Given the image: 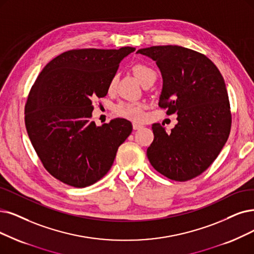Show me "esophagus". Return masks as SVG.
Returning a JSON list of instances; mask_svg holds the SVG:
<instances>
[{
  "mask_svg": "<svg viewBox=\"0 0 254 254\" xmlns=\"http://www.w3.org/2000/svg\"><path fill=\"white\" fill-rule=\"evenodd\" d=\"M132 127H133L134 130H138V129H140V128H143V126L139 125V124H136V123H133Z\"/></svg>",
  "mask_w": 254,
  "mask_h": 254,
  "instance_id": "esophagus-1",
  "label": "esophagus"
}]
</instances>
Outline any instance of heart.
<instances>
[{
	"mask_svg": "<svg viewBox=\"0 0 254 254\" xmlns=\"http://www.w3.org/2000/svg\"><path fill=\"white\" fill-rule=\"evenodd\" d=\"M132 70L136 78L140 81L141 84H145L151 80H156V73L155 70L150 67L147 64H136L133 67ZM117 82H118V75H114L110 78L108 85H107V90L108 93H114L115 89L117 87ZM143 104L140 103H128V102H122L119 103L118 105L115 106L114 111L115 114L121 118H125L130 121L133 122H140L144 118V111H143Z\"/></svg>",
	"mask_w": 254,
	"mask_h": 254,
	"instance_id": "obj_1",
	"label": "heart"
}]
</instances>
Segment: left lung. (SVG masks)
Returning a JSON list of instances; mask_svg holds the SVG:
<instances>
[{"label": "left lung", "mask_w": 254, "mask_h": 254, "mask_svg": "<svg viewBox=\"0 0 254 254\" xmlns=\"http://www.w3.org/2000/svg\"><path fill=\"white\" fill-rule=\"evenodd\" d=\"M156 63L162 76L158 105L178 123L167 133L152 125L154 139L147 156L157 172L175 181L200 175L218 157L230 133L231 114L220 70L205 55L179 46L139 49Z\"/></svg>", "instance_id": "1"}]
</instances>
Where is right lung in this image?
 Instances as JSON below:
<instances>
[{"instance_id": "right-lung-1", "label": "right lung", "mask_w": 254, "mask_h": 254, "mask_svg": "<svg viewBox=\"0 0 254 254\" xmlns=\"http://www.w3.org/2000/svg\"><path fill=\"white\" fill-rule=\"evenodd\" d=\"M135 51L70 50L43 68L28 96L25 124L49 173L74 188L94 185L110 170L118 148L132 131L125 119L97 126L93 101L107 95L121 60Z\"/></svg>"}]
</instances>
